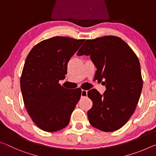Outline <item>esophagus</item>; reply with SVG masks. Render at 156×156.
Here are the masks:
<instances>
[{
  "mask_svg": "<svg viewBox=\"0 0 156 156\" xmlns=\"http://www.w3.org/2000/svg\"><path fill=\"white\" fill-rule=\"evenodd\" d=\"M87 96V91L82 90L81 91V97H86Z\"/></svg>",
  "mask_w": 156,
  "mask_h": 156,
  "instance_id": "1",
  "label": "esophagus"
}]
</instances>
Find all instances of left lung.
Masks as SVG:
<instances>
[{"label":"left lung","instance_id":"1","mask_svg":"<svg viewBox=\"0 0 156 156\" xmlns=\"http://www.w3.org/2000/svg\"><path fill=\"white\" fill-rule=\"evenodd\" d=\"M77 55L90 56L97 69L95 78L106 87L103 95L95 89L87 91L93 103L87 112L90 124L105 132L119 129L134 113L142 92L137 55L122 39L111 35L87 39Z\"/></svg>","mask_w":156,"mask_h":156}]
</instances>
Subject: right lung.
Instances as JSON below:
<instances>
[{
    "mask_svg": "<svg viewBox=\"0 0 156 156\" xmlns=\"http://www.w3.org/2000/svg\"><path fill=\"white\" fill-rule=\"evenodd\" d=\"M85 39L54 37L34 46L25 62L20 85L25 107L33 122L46 132L69 124L81 96L80 88L67 90L59 83L67 65Z\"/></svg>",
    "mask_w": 156,
    "mask_h": 156,
    "instance_id": "obj_1",
    "label": "right lung"
}]
</instances>
